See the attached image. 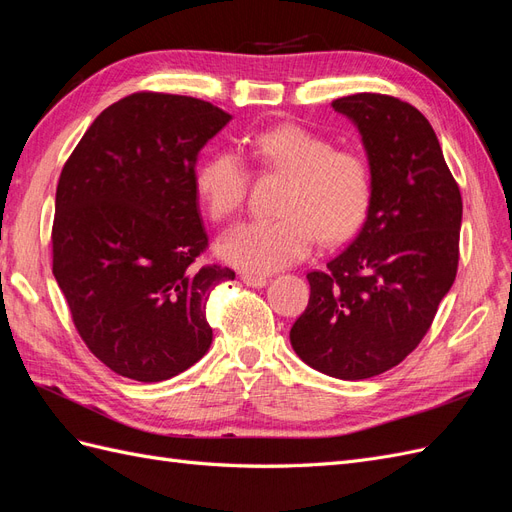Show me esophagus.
I'll return each mask as SVG.
<instances>
[{
    "label": "esophagus",
    "mask_w": 512,
    "mask_h": 512,
    "mask_svg": "<svg viewBox=\"0 0 512 512\" xmlns=\"http://www.w3.org/2000/svg\"><path fill=\"white\" fill-rule=\"evenodd\" d=\"M241 282H243L245 286H252V288H265V286L269 284L267 277L252 275V273H243V275H241Z\"/></svg>",
    "instance_id": "1"
}]
</instances>
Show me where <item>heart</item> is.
<instances>
[{"label": "heart", "mask_w": 512, "mask_h": 512, "mask_svg": "<svg viewBox=\"0 0 512 512\" xmlns=\"http://www.w3.org/2000/svg\"><path fill=\"white\" fill-rule=\"evenodd\" d=\"M258 164L288 177L277 220L245 222L218 241L215 252L247 273H273L299 262L314 239L337 243L361 226L371 177L363 156L333 149L329 138L301 126H277L252 138ZM247 190L245 168L230 151L215 153L196 173V194L215 222L235 215Z\"/></svg>", "instance_id": "b5f03b06"}]
</instances>
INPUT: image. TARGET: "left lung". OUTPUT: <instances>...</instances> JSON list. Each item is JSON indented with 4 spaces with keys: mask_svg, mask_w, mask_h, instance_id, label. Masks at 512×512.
Returning <instances> with one entry per match:
<instances>
[{
    "mask_svg": "<svg viewBox=\"0 0 512 512\" xmlns=\"http://www.w3.org/2000/svg\"><path fill=\"white\" fill-rule=\"evenodd\" d=\"M369 164L365 222L324 271L290 329L299 359L339 380H365L421 344L459 262L461 194L421 111L380 94L333 100Z\"/></svg>",
    "mask_w": 512,
    "mask_h": 512,
    "instance_id": "obj_1",
    "label": "left lung"
}]
</instances>
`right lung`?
Returning a JSON list of instances; mask_svg holds the SVG:
<instances>
[{"label":"right lung","instance_id":"right-lung-1","mask_svg":"<svg viewBox=\"0 0 512 512\" xmlns=\"http://www.w3.org/2000/svg\"><path fill=\"white\" fill-rule=\"evenodd\" d=\"M232 119L211 102L132 94L96 117L57 183L53 275L83 342L115 374L162 382L207 354L198 153Z\"/></svg>","mask_w":512,"mask_h":512}]
</instances>
